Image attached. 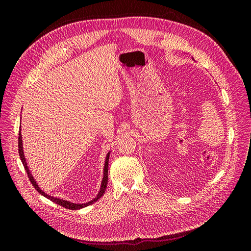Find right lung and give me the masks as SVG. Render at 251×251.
Segmentation results:
<instances>
[{
  "mask_svg": "<svg viewBox=\"0 0 251 251\" xmlns=\"http://www.w3.org/2000/svg\"><path fill=\"white\" fill-rule=\"evenodd\" d=\"M19 154H20V158L22 160V163L23 165H24V168L26 170V173L28 175V178L30 180V182H31L32 185L34 186V188L36 189L37 192H39L42 196L46 197L47 199L51 200L52 202H54L58 205H60V206H63L65 208H69V209H80V208H83L86 206H89V205L93 204L94 202H96L98 199L101 198V197L103 196L104 192H105V188H107V184H108V165H109V156H110V151L108 153L107 157H105V162H104V168H103V178H102V182H101V186H100V193L97 194V196L95 197V198L93 200L89 201L88 203H83V204H76V203H72L70 201H66V200H63V199H58V198H55V197H52V196H49L47 195L46 193H45L44 191H42V189L39 187V185H37V183L35 182L33 176L31 175V173H30L29 171V168L27 166V163H26V159H25V156H24V151H23V141H22V134H21V131L19 133Z\"/></svg>",
  "mask_w": 251,
  "mask_h": 251,
  "instance_id": "obj_1",
  "label": "right lung"
}]
</instances>
